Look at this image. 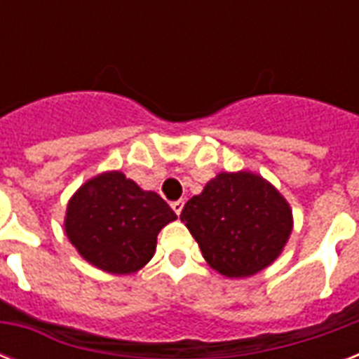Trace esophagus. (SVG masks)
Masks as SVG:
<instances>
[{"label":"esophagus","mask_w":359,"mask_h":359,"mask_svg":"<svg viewBox=\"0 0 359 359\" xmlns=\"http://www.w3.org/2000/svg\"><path fill=\"white\" fill-rule=\"evenodd\" d=\"M171 208H173L175 214L179 216V214L182 212V208H184V201H182V199H179V201H173L171 203Z\"/></svg>","instance_id":"34e87169"}]
</instances>
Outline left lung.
Wrapping results in <instances>:
<instances>
[{
  "label": "left lung",
  "instance_id": "left-lung-1",
  "mask_svg": "<svg viewBox=\"0 0 359 359\" xmlns=\"http://www.w3.org/2000/svg\"><path fill=\"white\" fill-rule=\"evenodd\" d=\"M180 219L205 261L225 278H248L270 266L292 231V210L261 175L219 173L186 203Z\"/></svg>",
  "mask_w": 359,
  "mask_h": 359
}]
</instances>
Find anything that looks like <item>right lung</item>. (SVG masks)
Listing matches in <instances>:
<instances>
[{"label": "right lung", "mask_w": 359, "mask_h": 359, "mask_svg": "<svg viewBox=\"0 0 359 359\" xmlns=\"http://www.w3.org/2000/svg\"><path fill=\"white\" fill-rule=\"evenodd\" d=\"M177 214L154 191L121 171H106L70 197L65 233L87 262L109 273H132L151 261L158 233Z\"/></svg>", "instance_id": "1"}]
</instances>
